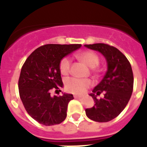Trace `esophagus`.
Instances as JSON below:
<instances>
[{
  "instance_id": "34e87169",
  "label": "esophagus",
  "mask_w": 147,
  "mask_h": 147,
  "mask_svg": "<svg viewBox=\"0 0 147 147\" xmlns=\"http://www.w3.org/2000/svg\"><path fill=\"white\" fill-rule=\"evenodd\" d=\"M75 98H77V99H80V98H82V97L81 96H78V95H75Z\"/></svg>"
}]
</instances>
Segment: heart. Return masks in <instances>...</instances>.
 <instances>
[{
  "instance_id": "b5f03b06",
  "label": "heart",
  "mask_w": 147,
  "mask_h": 147,
  "mask_svg": "<svg viewBox=\"0 0 147 147\" xmlns=\"http://www.w3.org/2000/svg\"><path fill=\"white\" fill-rule=\"evenodd\" d=\"M77 59L89 68H95L100 62V59L96 53L86 50L76 54ZM71 62L68 58H63L59 63V70L62 75H67L70 71ZM92 83L89 79H78L76 78H68L65 83L67 92L76 94H82L92 86Z\"/></svg>"
}]
</instances>
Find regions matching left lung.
Masks as SVG:
<instances>
[{
    "mask_svg": "<svg viewBox=\"0 0 147 147\" xmlns=\"http://www.w3.org/2000/svg\"><path fill=\"white\" fill-rule=\"evenodd\" d=\"M100 52L107 60V71L104 78L90 94L95 105L85 109L88 118L97 122H107L121 114L127 105L133 92L134 75L130 62L121 51L105 43L85 45ZM104 93L100 100L97 95Z\"/></svg>",
    "mask_w": 147,
    "mask_h": 147,
    "instance_id": "8db88e82",
    "label": "left lung"
}]
</instances>
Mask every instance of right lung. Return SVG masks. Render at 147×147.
Listing matches in <instances>:
<instances>
[{
    "mask_svg": "<svg viewBox=\"0 0 147 147\" xmlns=\"http://www.w3.org/2000/svg\"><path fill=\"white\" fill-rule=\"evenodd\" d=\"M81 44H47L33 51L24 62L18 81L19 94L26 112L38 123L59 124L67 115L71 94L51 96L52 89L62 88L60 61L79 49Z\"/></svg>",
    "mask_w": 147,
    "mask_h": 147,
    "instance_id": "right-lung-1",
    "label": "right lung"
}]
</instances>
